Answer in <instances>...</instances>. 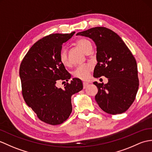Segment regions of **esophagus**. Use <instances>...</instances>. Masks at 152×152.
<instances>
[{"label": "esophagus", "instance_id": "obj_1", "mask_svg": "<svg viewBox=\"0 0 152 152\" xmlns=\"http://www.w3.org/2000/svg\"><path fill=\"white\" fill-rule=\"evenodd\" d=\"M88 86V83L87 82H83V89H86V87Z\"/></svg>", "mask_w": 152, "mask_h": 152}]
</instances>
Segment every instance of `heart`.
<instances>
[{"instance_id":"b5f03b06","label":"heart","mask_w":152,"mask_h":152,"mask_svg":"<svg viewBox=\"0 0 152 152\" xmlns=\"http://www.w3.org/2000/svg\"><path fill=\"white\" fill-rule=\"evenodd\" d=\"M76 45L80 47L86 54H89L92 51V44L91 41L86 38H80L76 41ZM59 60L61 64L65 66H68L70 65L69 61L67 50L65 48H63L59 52ZM93 69L92 65L89 64L80 65L77 66L72 72V76L82 80H87L89 79L90 73Z\"/></svg>"}]
</instances>
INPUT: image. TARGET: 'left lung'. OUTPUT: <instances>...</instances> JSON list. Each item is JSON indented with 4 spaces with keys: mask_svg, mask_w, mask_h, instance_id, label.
Listing matches in <instances>:
<instances>
[{
    "mask_svg": "<svg viewBox=\"0 0 152 152\" xmlns=\"http://www.w3.org/2000/svg\"><path fill=\"white\" fill-rule=\"evenodd\" d=\"M76 35L89 37L96 45L97 64L94 77L104 76L108 83H93L98 88L97 104L111 115L126 111L135 99L139 82L136 60L117 34L105 27H94Z\"/></svg>",
    "mask_w": 152,
    "mask_h": 152,
    "instance_id": "1",
    "label": "left lung"
}]
</instances>
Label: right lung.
I'll use <instances>...</instances> for the list:
<instances>
[{
    "instance_id": "1",
    "label": "right lung",
    "mask_w": 152,
    "mask_h": 152,
    "mask_svg": "<svg viewBox=\"0 0 152 152\" xmlns=\"http://www.w3.org/2000/svg\"><path fill=\"white\" fill-rule=\"evenodd\" d=\"M75 33L53 34L38 40L20 65L24 101L39 119L50 125L61 124L69 118L72 110L71 96L83 89L78 78L68 82L71 76L59 60L63 43ZM59 80L66 82L63 89L55 86Z\"/></svg>"
}]
</instances>
